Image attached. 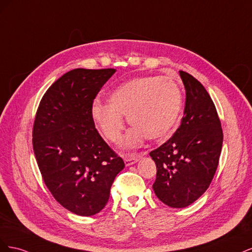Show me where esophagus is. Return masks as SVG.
<instances>
[{"mask_svg":"<svg viewBox=\"0 0 252 252\" xmlns=\"http://www.w3.org/2000/svg\"><path fill=\"white\" fill-rule=\"evenodd\" d=\"M142 157V155H125L124 156V162L126 166L132 165L139 161V158Z\"/></svg>","mask_w":252,"mask_h":252,"instance_id":"1","label":"esophagus"}]
</instances>
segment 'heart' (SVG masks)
Segmentation results:
<instances>
[{"mask_svg":"<svg viewBox=\"0 0 252 252\" xmlns=\"http://www.w3.org/2000/svg\"><path fill=\"white\" fill-rule=\"evenodd\" d=\"M183 104L182 90L172 78H134L114 89L109 104L95 101L93 117L105 138L112 143L121 140L127 116L134 126L123 141L126 148H135L145 138L162 140L169 135L178 123Z\"/></svg>","mask_w":252,"mask_h":252,"instance_id":"heart-1","label":"heart"}]
</instances>
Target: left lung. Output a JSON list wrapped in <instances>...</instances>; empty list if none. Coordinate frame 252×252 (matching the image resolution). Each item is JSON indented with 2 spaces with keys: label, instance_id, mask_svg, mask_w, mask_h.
Masks as SVG:
<instances>
[{
  "label": "left lung",
  "instance_id": "1",
  "mask_svg": "<svg viewBox=\"0 0 252 252\" xmlns=\"http://www.w3.org/2000/svg\"><path fill=\"white\" fill-rule=\"evenodd\" d=\"M186 90L184 117L171 138L150 152L157 165L156 195L173 208L187 207L207 190L217 171L223 130L207 90L180 71Z\"/></svg>",
  "mask_w": 252,
  "mask_h": 252
}]
</instances>
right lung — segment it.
I'll return each mask as SVG.
<instances>
[{
    "mask_svg": "<svg viewBox=\"0 0 252 252\" xmlns=\"http://www.w3.org/2000/svg\"><path fill=\"white\" fill-rule=\"evenodd\" d=\"M117 70L68 71L47 89L35 113L32 146L43 181L64 208L82 217L107 204L123 158L94 127L93 105Z\"/></svg>",
    "mask_w": 252,
    "mask_h": 252,
    "instance_id": "add662e5",
    "label": "right lung"
}]
</instances>
